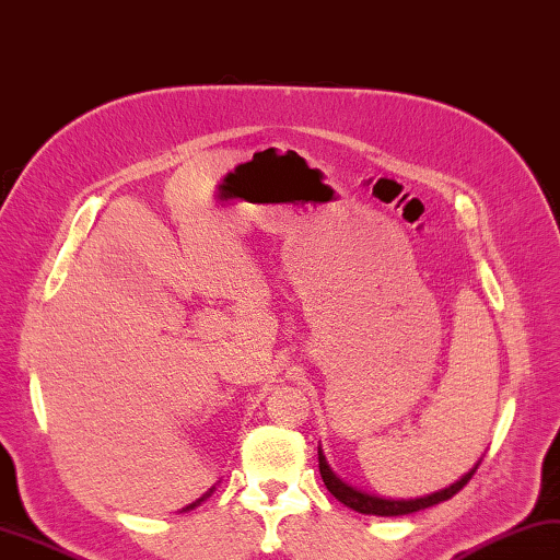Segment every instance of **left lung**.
Here are the masks:
<instances>
[{"label":"left lung","instance_id":"8db88e82","mask_svg":"<svg viewBox=\"0 0 560 560\" xmlns=\"http://www.w3.org/2000/svg\"><path fill=\"white\" fill-rule=\"evenodd\" d=\"M317 456H319V472H322V479L324 485H327V489L334 493L336 499H339L343 505H348V509H353L358 513H365V515H382V517H394V515H410V513H418V511H424V509H432V505L441 503V501H448L451 497H456V493L470 482L475 470L479 467V460L477 465L472 467L470 472H465L458 482H453L444 489H439L434 493H427V497H420V499H384V497H374V493H368L362 491L358 487H350L346 485L343 479L336 475L331 470V465L327 463V456H324L322 446L317 448Z\"/></svg>","mask_w":560,"mask_h":560}]
</instances>
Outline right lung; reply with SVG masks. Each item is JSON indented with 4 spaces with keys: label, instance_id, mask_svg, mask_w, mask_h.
<instances>
[{
    "label": "right lung",
    "instance_id": "add662e5",
    "mask_svg": "<svg viewBox=\"0 0 560 560\" xmlns=\"http://www.w3.org/2000/svg\"><path fill=\"white\" fill-rule=\"evenodd\" d=\"M212 491H214V487H212L210 491H205V493H202V497H200L198 501H192L190 505H186V509H184V511H192V509H195V505H200V503H202L205 499H210V497H212Z\"/></svg>",
    "mask_w": 560,
    "mask_h": 560
}]
</instances>
